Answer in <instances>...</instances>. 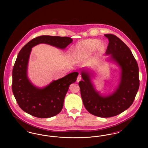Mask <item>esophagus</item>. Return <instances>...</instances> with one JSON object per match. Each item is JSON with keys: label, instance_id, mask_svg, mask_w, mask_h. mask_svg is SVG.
Here are the masks:
<instances>
[{"label": "esophagus", "instance_id": "1", "mask_svg": "<svg viewBox=\"0 0 148 148\" xmlns=\"http://www.w3.org/2000/svg\"><path fill=\"white\" fill-rule=\"evenodd\" d=\"M82 80V77L79 75H78V77H77V82H79L80 80Z\"/></svg>", "mask_w": 148, "mask_h": 148}]
</instances>
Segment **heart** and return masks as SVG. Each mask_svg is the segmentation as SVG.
Returning <instances> with one entry per match:
<instances>
[{
	"label": "heart",
	"mask_w": 148,
	"mask_h": 148,
	"mask_svg": "<svg viewBox=\"0 0 148 148\" xmlns=\"http://www.w3.org/2000/svg\"><path fill=\"white\" fill-rule=\"evenodd\" d=\"M105 45L103 42H98L95 39L84 40L77 43L71 51V54L75 58L85 59L90 56L94 51L98 56L103 53Z\"/></svg>",
	"instance_id": "b5f03b06"
}]
</instances>
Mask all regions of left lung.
I'll list each match as a JSON object with an SVG mask.
<instances>
[{
    "mask_svg": "<svg viewBox=\"0 0 148 148\" xmlns=\"http://www.w3.org/2000/svg\"><path fill=\"white\" fill-rule=\"evenodd\" d=\"M104 36L109 40L106 55L118 64L121 69V79L116 90L110 95L103 97L92 84L90 73L82 71L80 81L81 97L85 108L92 115L109 118L119 115L132 105L139 88V68L130 49L118 37L112 34Z\"/></svg>",
    "mask_w": 148,
    "mask_h": 148,
    "instance_id": "obj_1",
    "label": "left lung"
}]
</instances>
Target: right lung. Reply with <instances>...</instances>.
Returning a JSON list of instances; mask_svg holds the SVG:
<instances>
[{
	"mask_svg": "<svg viewBox=\"0 0 148 148\" xmlns=\"http://www.w3.org/2000/svg\"><path fill=\"white\" fill-rule=\"evenodd\" d=\"M72 41L67 36L41 35L31 40L21 50L13 69L12 91L23 111L39 118H50L62 111L69 85L76 82L79 73H71L45 88H39L28 78V63L32 48L36 45L44 43L64 49Z\"/></svg>",
	"mask_w": 148,
	"mask_h": 148,
	"instance_id": "1",
	"label": "right lung"
}]
</instances>
